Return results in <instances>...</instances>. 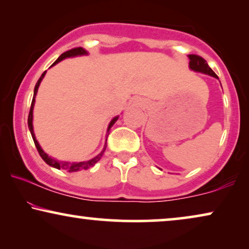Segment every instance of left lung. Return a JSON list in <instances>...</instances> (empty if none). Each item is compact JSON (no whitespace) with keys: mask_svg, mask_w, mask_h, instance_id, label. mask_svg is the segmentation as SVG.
<instances>
[{"mask_svg":"<svg viewBox=\"0 0 249 249\" xmlns=\"http://www.w3.org/2000/svg\"><path fill=\"white\" fill-rule=\"evenodd\" d=\"M188 57H189L190 69L196 71V72H202V73L209 74V76H212V77L217 78V79H219V77L216 76L215 72H214V71L209 67L206 60H204L202 56L196 55V54H189Z\"/></svg>","mask_w":249,"mask_h":249,"instance_id":"1","label":"left lung"}]
</instances>
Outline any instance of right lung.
I'll return each mask as SVG.
<instances>
[{
    "instance_id": "obj_1",
    "label": "right lung",
    "mask_w": 249,
    "mask_h": 249,
    "mask_svg": "<svg viewBox=\"0 0 249 249\" xmlns=\"http://www.w3.org/2000/svg\"><path fill=\"white\" fill-rule=\"evenodd\" d=\"M87 51L84 50L83 47H76V49H72V50H69L67 51V52H64L61 54V55L57 57V60L54 62L52 66H55L56 63H59L60 61H62L63 59H66V57H72V56H78V55H86ZM46 71H44L42 76H40V78L38 79V81L36 83V86H35V89H34V97H33V101H32V107H30V110H29V115H28V128L30 130V134H32V137L34 139V142H35V146L37 148V151H38L40 158H42L44 160V162L47 163L50 166H53V168L55 169H62V170H66V171L68 172H77V171H81V170H87L91 168V166L95 165V163H97L98 161H100L102 155L104 154L105 149H107V142H105V145L103 149H102V152L100 153V154L95 156V158L88 160V161H84V162H64V161H59V160L54 159V158H51V156H49V154H46L45 152L43 151L42 147H40L38 142H37V139L35 137V134H34V128H33V110H34V105H35V97H36V94H37V90H38V87H39V84L40 81L43 80L44 76H45ZM119 117H115L111 120L110 124H108L107 127V136L108 134H110V129L112 125H113L115 124V121L118 120Z\"/></svg>"
}]
</instances>
